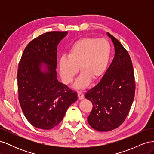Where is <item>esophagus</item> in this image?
<instances>
[{
	"label": "esophagus",
	"mask_w": 154,
	"mask_h": 154,
	"mask_svg": "<svg viewBox=\"0 0 154 154\" xmlns=\"http://www.w3.org/2000/svg\"><path fill=\"white\" fill-rule=\"evenodd\" d=\"M78 99L81 100L82 99H83V97H84V95H83V94L82 92H78Z\"/></svg>",
	"instance_id": "34e87169"
}]
</instances>
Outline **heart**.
Masks as SVG:
<instances>
[{
	"label": "heart",
	"mask_w": 154,
	"mask_h": 154,
	"mask_svg": "<svg viewBox=\"0 0 154 154\" xmlns=\"http://www.w3.org/2000/svg\"><path fill=\"white\" fill-rule=\"evenodd\" d=\"M111 46L105 38L85 37L76 41L70 48L68 56L59 60L60 74L64 83H71L80 67L82 72L75 83L79 88L87 87L91 80H97L102 76L108 66Z\"/></svg>",
	"instance_id": "heart-1"
}]
</instances>
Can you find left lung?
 <instances>
[{
  "label": "left lung",
  "instance_id": "8db88e82",
  "mask_svg": "<svg viewBox=\"0 0 154 154\" xmlns=\"http://www.w3.org/2000/svg\"><path fill=\"white\" fill-rule=\"evenodd\" d=\"M107 34L114 45V58L101 81L85 95L92 103L88 123L100 132L110 131L124 122L136 91L133 65L128 51L114 36Z\"/></svg>",
  "mask_w": 154,
  "mask_h": 154
}]
</instances>
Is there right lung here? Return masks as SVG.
I'll return each instance as SVG.
<instances>
[{"label":"right lung","instance_id":"add662e5","mask_svg":"<svg viewBox=\"0 0 154 154\" xmlns=\"http://www.w3.org/2000/svg\"><path fill=\"white\" fill-rule=\"evenodd\" d=\"M67 31H50L31 40L22 53L17 72L18 101L28 122L50 130L63 118L69 106L78 100L76 92L57 80V46ZM50 66L41 72L40 63Z\"/></svg>","mask_w":154,"mask_h":154}]
</instances>
